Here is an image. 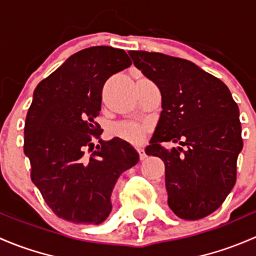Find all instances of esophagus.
Segmentation results:
<instances>
[{"instance_id": "1", "label": "esophagus", "mask_w": 256, "mask_h": 256, "mask_svg": "<svg viewBox=\"0 0 256 256\" xmlns=\"http://www.w3.org/2000/svg\"><path fill=\"white\" fill-rule=\"evenodd\" d=\"M138 156H140V160H144L146 158V152H144V148H138Z\"/></svg>"}]
</instances>
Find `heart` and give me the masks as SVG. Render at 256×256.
I'll return each instance as SVG.
<instances>
[{
	"label": "heart",
	"instance_id": "1",
	"mask_svg": "<svg viewBox=\"0 0 256 256\" xmlns=\"http://www.w3.org/2000/svg\"><path fill=\"white\" fill-rule=\"evenodd\" d=\"M110 134L126 142L140 144L144 142L148 134V126L135 121H124L112 125L110 128Z\"/></svg>",
	"mask_w": 256,
	"mask_h": 256
}]
</instances>
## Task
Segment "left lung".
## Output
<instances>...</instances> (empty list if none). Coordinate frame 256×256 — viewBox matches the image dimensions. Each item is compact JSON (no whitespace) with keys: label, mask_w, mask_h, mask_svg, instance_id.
Returning a JSON list of instances; mask_svg holds the SVG:
<instances>
[{"label":"left lung","mask_w":256,"mask_h":256,"mask_svg":"<svg viewBox=\"0 0 256 256\" xmlns=\"http://www.w3.org/2000/svg\"><path fill=\"white\" fill-rule=\"evenodd\" d=\"M134 66L158 86L162 112L146 154L164 162L168 206L187 220L216 210L233 190L242 148L239 108L228 86L190 60L130 50ZM188 148L164 149L161 142Z\"/></svg>","instance_id":"1"}]
</instances>
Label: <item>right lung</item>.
Returning a JSON list of instances; mask_svg holds the SVG:
<instances>
[{
    "label": "right lung",
    "mask_w": 256,
    "mask_h": 256,
    "mask_svg": "<svg viewBox=\"0 0 256 256\" xmlns=\"http://www.w3.org/2000/svg\"><path fill=\"white\" fill-rule=\"evenodd\" d=\"M130 66L124 49L90 47L69 56L34 89L23 150L32 182L59 218L102 223L112 212L116 180L138 162V154L126 141H102L95 121L105 82ZM92 138L100 142L95 150Z\"/></svg>",
    "instance_id": "right-lung-1"
}]
</instances>
